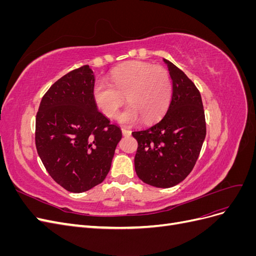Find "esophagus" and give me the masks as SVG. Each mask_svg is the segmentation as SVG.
<instances>
[{
  "label": "esophagus",
  "instance_id": "1",
  "mask_svg": "<svg viewBox=\"0 0 256 256\" xmlns=\"http://www.w3.org/2000/svg\"><path fill=\"white\" fill-rule=\"evenodd\" d=\"M122 136H131V131L128 130V129H125V128H122Z\"/></svg>",
  "mask_w": 256,
  "mask_h": 256
}]
</instances>
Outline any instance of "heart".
Masks as SVG:
<instances>
[{
    "label": "heart",
    "instance_id": "b5f03b06",
    "mask_svg": "<svg viewBox=\"0 0 256 256\" xmlns=\"http://www.w3.org/2000/svg\"><path fill=\"white\" fill-rule=\"evenodd\" d=\"M109 82L97 80L92 88V98L104 115L114 118L126 96L129 106L118 120L132 125L141 120H157L166 111L172 97V82L161 66L144 62H129L110 74Z\"/></svg>",
    "mask_w": 256,
    "mask_h": 256
}]
</instances>
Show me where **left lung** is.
Segmentation results:
<instances>
[{
  "instance_id": "left-lung-1",
  "label": "left lung",
  "mask_w": 256,
  "mask_h": 256,
  "mask_svg": "<svg viewBox=\"0 0 256 256\" xmlns=\"http://www.w3.org/2000/svg\"><path fill=\"white\" fill-rule=\"evenodd\" d=\"M173 83L168 109L154 126L134 131L138 141V177L157 188L182 182L194 166L206 136L202 97L196 86L172 62L164 58Z\"/></svg>"
}]
</instances>
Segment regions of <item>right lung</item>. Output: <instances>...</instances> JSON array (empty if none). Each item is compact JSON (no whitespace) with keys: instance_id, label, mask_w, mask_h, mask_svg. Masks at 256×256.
Wrapping results in <instances>:
<instances>
[{"instance_id":"right-lung-1","label":"right lung","mask_w":256,"mask_h":256,"mask_svg":"<svg viewBox=\"0 0 256 256\" xmlns=\"http://www.w3.org/2000/svg\"><path fill=\"white\" fill-rule=\"evenodd\" d=\"M95 74L88 65L62 76L46 92L36 115L38 156L67 191L81 193L102 184L122 138L92 102Z\"/></svg>"}]
</instances>
